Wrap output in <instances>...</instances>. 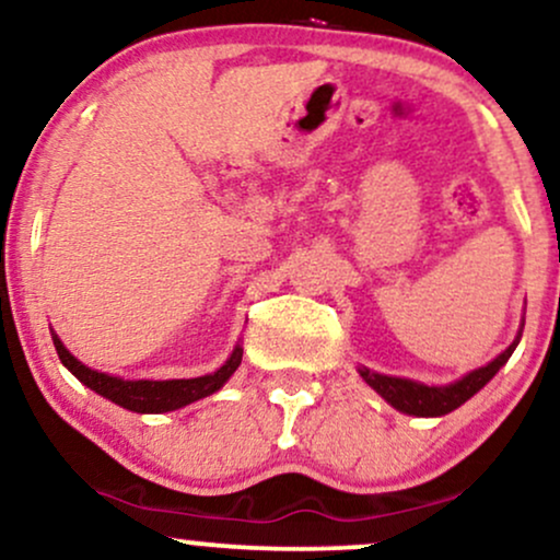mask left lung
Here are the masks:
<instances>
[{
	"mask_svg": "<svg viewBox=\"0 0 560 560\" xmlns=\"http://www.w3.org/2000/svg\"><path fill=\"white\" fill-rule=\"evenodd\" d=\"M518 339H522V331H518L514 345H511L506 352L498 354L493 362L472 370V373L464 375L462 381L448 383V386H425V383L373 373V370L368 368H360V375L370 388L378 390L383 399H386L394 409H399V412L415 417H441L454 412V409L462 407L467 399H472L477 390L493 378L498 370L506 365L509 357L514 354Z\"/></svg>",
	"mask_w": 560,
	"mask_h": 560,
	"instance_id": "8db88e82",
	"label": "left lung"
}]
</instances>
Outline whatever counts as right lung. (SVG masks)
<instances>
[{
	"label": "right lung",
	"mask_w": 560,
	"mask_h": 560,
	"mask_svg": "<svg viewBox=\"0 0 560 560\" xmlns=\"http://www.w3.org/2000/svg\"><path fill=\"white\" fill-rule=\"evenodd\" d=\"M54 347H57L59 360L62 365L70 370L75 378L88 386L96 394L104 396L119 407L130 409V412L140 415H159V412H172V409L187 407V404L206 399L219 390L224 383L232 378L234 370L240 368L242 362V347H234V352L229 360L211 375H200V378H179V381H125L117 378V375L98 373V370H91L78 357L67 352V347L59 341V336L51 331Z\"/></svg>",
	"instance_id": "obj_1"
}]
</instances>
